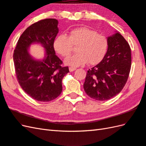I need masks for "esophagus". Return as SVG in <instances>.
Instances as JSON below:
<instances>
[{
    "label": "esophagus",
    "mask_w": 146,
    "mask_h": 146,
    "mask_svg": "<svg viewBox=\"0 0 146 146\" xmlns=\"http://www.w3.org/2000/svg\"><path fill=\"white\" fill-rule=\"evenodd\" d=\"M76 68H74V67H72V66H70V67H69V70H70V72H73V71H74V70H76Z\"/></svg>",
    "instance_id": "obj_1"
}]
</instances>
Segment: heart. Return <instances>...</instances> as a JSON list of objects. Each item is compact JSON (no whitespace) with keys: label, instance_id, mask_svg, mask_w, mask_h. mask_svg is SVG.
I'll return each instance as SVG.
<instances>
[{"label":"heart","instance_id":"heart-1","mask_svg":"<svg viewBox=\"0 0 146 146\" xmlns=\"http://www.w3.org/2000/svg\"><path fill=\"white\" fill-rule=\"evenodd\" d=\"M76 46V53L66 58V65L72 66L83 65L87 62L91 65H96L103 59L108 48L106 36L98 34L96 31L85 27L71 30L68 36L64 34L58 35L54 41V48L60 55L68 56Z\"/></svg>","mask_w":146,"mask_h":146}]
</instances>
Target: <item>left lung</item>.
Returning a JSON list of instances; mask_svg holds the SVG:
<instances>
[{
    "instance_id": "obj_1",
    "label": "left lung",
    "mask_w": 146,
    "mask_h": 146,
    "mask_svg": "<svg viewBox=\"0 0 146 146\" xmlns=\"http://www.w3.org/2000/svg\"><path fill=\"white\" fill-rule=\"evenodd\" d=\"M108 48L100 63L87 72L84 90L91 98L106 101L123 89L129 74L131 50L119 32L108 37Z\"/></svg>"
}]
</instances>
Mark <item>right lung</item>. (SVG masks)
Returning <instances> with one entry per match:
<instances>
[{
  "label": "right lung",
  "mask_w": 146,
  "mask_h": 146,
  "mask_svg": "<svg viewBox=\"0 0 146 146\" xmlns=\"http://www.w3.org/2000/svg\"><path fill=\"white\" fill-rule=\"evenodd\" d=\"M58 21L46 19L29 27L18 40L13 53L17 78L22 90L33 99L47 102L55 100L62 91V80L69 72L62 67L56 55L53 43L59 32ZM39 44L45 50L42 59H36L29 52L31 45Z\"/></svg>",
  "instance_id": "obj_1"
}]
</instances>
